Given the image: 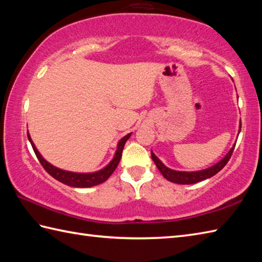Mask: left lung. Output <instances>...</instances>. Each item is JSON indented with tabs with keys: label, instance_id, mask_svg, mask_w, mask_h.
Listing matches in <instances>:
<instances>
[{
	"label": "left lung",
	"instance_id": "8db88e82",
	"mask_svg": "<svg viewBox=\"0 0 262 262\" xmlns=\"http://www.w3.org/2000/svg\"><path fill=\"white\" fill-rule=\"evenodd\" d=\"M240 132H241V121H240V127H238V134H240ZM234 146H235V143L234 145L231 147L229 153H227L221 161H219V162L209 166L207 169H203L198 171H177L173 169H170L165 164H163L162 161H161L157 155L153 153L152 149H151V157H152V160L154 161L155 165H157V168L159 169V171L162 173V176L166 180L174 183H179V185H192V183H197V182L208 179V178H211L213 176H215L217 172H220L222 169H223L226 165V163L229 162V160L231 159V155L233 153V149H234Z\"/></svg>",
	"mask_w": 262,
	"mask_h": 262
}]
</instances>
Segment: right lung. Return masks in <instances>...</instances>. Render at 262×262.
<instances>
[{"label": "right lung", "instance_id": "right-lung-1", "mask_svg": "<svg viewBox=\"0 0 262 262\" xmlns=\"http://www.w3.org/2000/svg\"><path fill=\"white\" fill-rule=\"evenodd\" d=\"M130 135H132V133L125 135L118 142L113 160H111L110 162L104 166V168H102L101 170H98L96 172H88V173H85L84 172V173H81V172H72V171H66L63 169H59V168H57V166H55L52 163H49L48 161H46L42 158L40 152L37 149L35 143L32 142L29 132H27L28 140H29L33 151H35L36 157L38 158L39 162H40L41 165L43 166V169H45L49 174H51L53 178H55L56 180H58L59 182H62V183H64V185H68L70 187H74V188H90V187L98 186V185H100V183H102L107 180L108 178L113 174V172L116 170L117 166H118V164L120 162V159H121L122 149H124L125 144H126L128 138L130 137Z\"/></svg>", "mask_w": 262, "mask_h": 262}]
</instances>
